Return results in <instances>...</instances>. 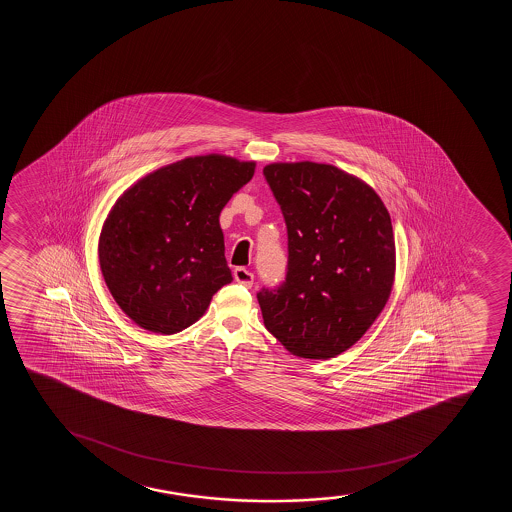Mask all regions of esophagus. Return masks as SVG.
<instances>
[{
  "mask_svg": "<svg viewBox=\"0 0 512 512\" xmlns=\"http://www.w3.org/2000/svg\"><path fill=\"white\" fill-rule=\"evenodd\" d=\"M234 278L235 282L242 283L244 287L249 288L251 285H253V273H251L249 270H246V268H235Z\"/></svg>",
  "mask_w": 512,
  "mask_h": 512,
  "instance_id": "esophagus-1",
  "label": "esophagus"
}]
</instances>
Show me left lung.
Instances as JSON below:
<instances>
[{
  "instance_id": "left-lung-1",
  "label": "left lung",
  "mask_w": 512,
  "mask_h": 512,
  "mask_svg": "<svg viewBox=\"0 0 512 512\" xmlns=\"http://www.w3.org/2000/svg\"><path fill=\"white\" fill-rule=\"evenodd\" d=\"M263 172L288 232L287 280L258 294L266 329L295 357L333 359L365 335L393 290L388 208L335 165L273 162Z\"/></svg>"
}]
</instances>
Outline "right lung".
<instances>
[{
    "label": "right lung",
    "instance_id": "1",
    "mask_svg": "<svg viewBox=\"0 0 512 512\" xmlns=\"http://www.w3.org/2000/svg\"><path fill=\"white\" fill-rule=\"evenodd\" d=\"M254 169L253 160L220 153L186 157L141 177L112 205L100 230V270L140 328L179 333L232 282L218 218Z\"/></svg>",
    "mask_w": 512,
    "mask_h": 512
}]
</instances>
